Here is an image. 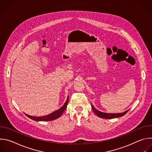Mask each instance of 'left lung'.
Returning <instances> with one entry per match:
<instances>
[{
  "label": "left lung",
  "instance_id": "1",
  "mask_svg": "<svg viewBox=\"0 0 152 152\" xmlns=\"http://www.w3.org/2000/svg\"><path fill=\"white\" fill-rule=\"evenodd\" d=\"M91 107L92 109L93 110V112L99 117L102 118H106V119H111V118H117V117H122L123 115H124L129 110H127L126 111L124 112V113H118V114H108V113H102L100 112L98 110H97L96 108L91 104Z\"/></svg>",
  "mask_w": 152,
  "mask_h": 152
}]
</instances>
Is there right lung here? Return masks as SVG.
I'll use <instances>...</instances> for the list:
<instances>
[{"label":"right lung","mask_w":152,"mask_h":152,"mask_svg":"<svg viewBox=\"0 0 152 152\" xmlns=\"http://www.w3.org/2000/svg\"><path fill=\"white\" fill-rule=\"evenodd\" d=\"M68 102H69V97L67 98L66 103H64V104L58 110L55 111L54 113L48 115L46 116H43V117H34V116H31L29 115L28 114H26V115L29 117V118L35 120V121H52V120H54L58 118H59L62 114L64 113V111H65V110L66 109L67 104H68Z\"/></svg>","instance_id":"add662e5"}]
</instances>
